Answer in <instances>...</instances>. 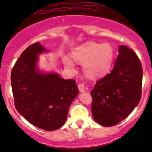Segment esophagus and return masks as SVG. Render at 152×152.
<instances>
[{
    "instance_id": "1",
    "label": "esophagus",
    "mask_w": 152,
    "mask_h": 152,
    "mask_svg": "<svg viewBox=\"0 0 152 152\" xmlns=\"http://www.w3.org/2000/svg\"><path fill=\"white\" fill-rule=\"evenodd\" d=\"M78 88L80 92H83L85 90H86V87H85L83 83H80V84H78Z\"/></svg>"
}]
</instances>
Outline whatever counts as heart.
<instances>
[{"instance_id":"1","label":"heart","mask_w":152,"mask_h":152,"mask_svg":"<svg viewBox=\"0 0 152 152\" xmlns=\"http://www.w3.org/2000/svg\"><path fill=\"white\" fill-rule=\"evenodd\" d=\"M72 57L76 62L83 63V69L87 76L98 78L105 75L111 67L114 58V48L109 43L102 44L88 41L72 51ZM64 63L67 68L74 69V63L64 57Z\"/></svg>"}]
</instances>
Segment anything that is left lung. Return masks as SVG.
<instances>
[{
    "mask_svg": "<svg viewBox=\"0 0 152 152\" xmlns=\"http://www.w3.org/2000/svg\"><path fill=\"white\" fill-rule=\"evenodd\" d=\"M118 56L111 73L96 82L91 91L94 119L112 126L126 118L140 102L143 71L136 53L119 46Z\"/></svg>",
    "mask_w": 152,
    "mask_h": 152,
    "instance_id": "left-lung-1",
    "label": "left lung"
}]
</instances>
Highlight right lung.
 <instances>
[{"label":"right lung","mask_w":152,"mask_h":152,"mask_svg":"<svg viewBox=\"0 0 152 152\" xmlns=\"http://www.w3.org/2000/svg\"><path fill=\"white\" fill-rule=\"evenodd\" d=\"M46 52L39 42L28 47L13 66L11 86L19 114L38 128L53 131L66 122L78 89L74 79L66 80L56 72L39 70L38 55Z\"/></svg>","instance_id":"add662e5"}]
</instances>
